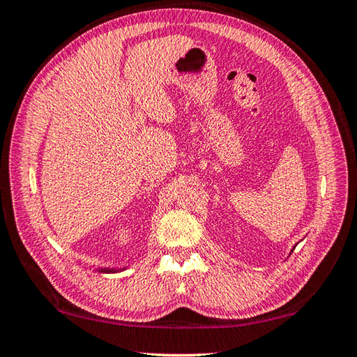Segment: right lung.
Segmentation results:
<instances>
[{"label": "right lung", "mask_w": 357, "mask_h": 357, "mask_svg": "<svg viewBox=\"0 0 357 357\" xmlns=\"http://www.w3.org/2000/svg\"><path fill=\"white\" fill-rule=\"evenodd\" d=\"M102 271H107V273H109V271H112V270H107V268H104Z\"/></svg>", "instance_id": "add662e5"}]
</instances>
